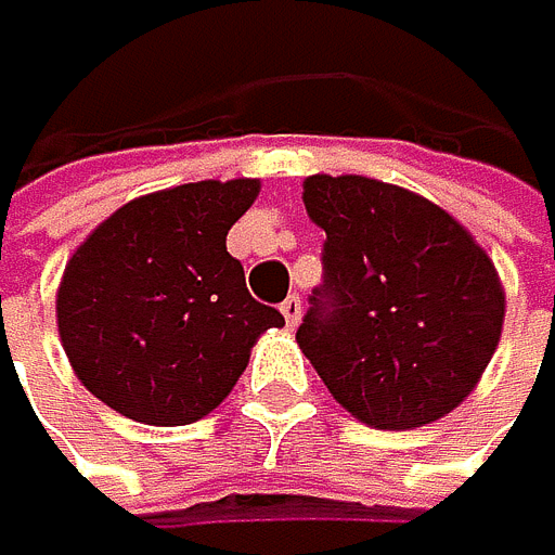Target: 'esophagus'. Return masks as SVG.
<instances>
[{"label": "esophagus", "instance_id": "1", "mask_svg": "<svg viewBox=\"0 0 555 555\" xmlns=\"http://www.w3.org/2000/svg\"><path fill=\"white\" fill-rule=\"evenodd\" d=\"M281 312H284V323H288L292 330L298 326V320H301V298L298 295H288L281 301Z\"/></svg>", "mask_w": 555, "mask_h": 555}]
</instances>
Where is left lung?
Masks as SVG:
<instances>
[{"mask_svg":"<svg viewBox=\"0 0 555 555\" xmlns=\"http://www.w3.org/2000/svg\"><path fill=\"white\" fill-rule=\"evenodd\" d=\"M306 211L326 232L323 284L295 340L333 399L382 430L452 413L501 340L490 257L438 205L369 177H309Z\"/></svg>","mask_w":555,"mask_h":555,"instance_id":"obj_1","label":"left lung"}]
</instances>
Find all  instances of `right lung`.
Here are the masks:
<instances>
[{"instance_id": "right-lung-1", "label": "right lung", "mask_w": 555, "mask_h": 555, "mask_svg": "<svg viewBox=\"0 0 555 555\" xmlns=\"http://www.w3.org/2000/svg\"><path fill=\"white\" fill-rule=\"evenodd\" d=\"M257 180H201L117 208L68 260L59 333L79 382L138 424L201 421L284 315L246 292L229 229Z\"/></svg>"}]
</instances>
